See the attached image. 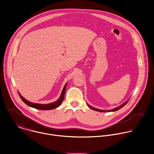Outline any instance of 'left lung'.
I'll use <instances>...</instances> for the list:
<instances>
[{"label":"left lung","instance_id":"obj_1","mask_svg":"<svg viewBox=\"0 0 154 154\" xmlns=\"http://www.w3.org/2000/svg\"><path fill=\"white\" fill-rule=\"evenodd\" d=\"M128 102V100L127 102H125L124 104H123L122 105H121V106H119V107H117V108H115V109H114L110 110H100V109H95V108H94V107H92V106H89V104H88V106H89V107L90 109H92V110H94L98 111V112H115V111H116V110H119L120 109H121L122 107H123L124 106H125Z\"/></svg>","mask_w":154,"mask_h":154}]
</instances>
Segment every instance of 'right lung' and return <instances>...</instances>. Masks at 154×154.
Instances as JSON below:
<instances>
[{
    "mask_svg": "<svg viewBox=\"0 0 154 154\" xmlns=\"http://www.w3.org/2000/svg\"><path fill=\"white\" fill-rule=\"evenodd\" d=\"M66 84L65 85L61 95L60 97V98H59V100L54 103H50V104H36V103H33L31 102L28 101L27 100H26V99H24L18 92V95L20 96V97L21 98V99L22 100V101L27 106L38 109V110H51V109H54L56 107H57L58 106H59L60 105V104L62 103L63 98H64V96H65V90H66Z\"/></svg>",
    "mask_w": 154,
    "mask_h": 154,
    "instance_id": "right-lung-1",
    "label": "right lung"
}]
</instances>
